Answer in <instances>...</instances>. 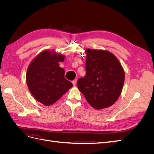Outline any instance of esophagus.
Masks as SVG:
<instances>
[{"instance_id": "esophagus-1", "label": "esophagus", "mask_w": 154, "mask_h": 154, "mask_svg": "<svg viewBox=\"0 0 154 154\" xmlns=\"http://www.w3.org/2000/svg\"><path fill=\"white\" fill-rule=\"evenodd\" d=\"M76 82H77V80H76V79H75V80H74L73 81H72V84H73L74 85H76Z\"/></svg>"}]
</instances>
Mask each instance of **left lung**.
Returning <instances> with one entry per match:
<instances>
[{
  "label": "left lung",
  "mask_w": 154,
  "mask_h": 154,
  "mask_svg": "<svg viewBox=\"0 0 154 154\" xmlns=\"http://www.w3.org/2000/svg\"><path fill=\"white\" fill-rule=\"evenodd\" d=\"M85 53L86 74L78 80V88L93 108H107L117 101L122 93L124 70L109 51L87 49Z\"/></svg>",
  "instance_id": "left-lung-1"
}]
</instances>
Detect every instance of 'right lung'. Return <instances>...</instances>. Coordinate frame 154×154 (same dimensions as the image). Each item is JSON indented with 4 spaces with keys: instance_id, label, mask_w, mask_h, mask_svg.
Instances as JSON below:
<instances>
[{
    "instance_id": "right-lung-1",
    "label": "right lung",
    "mask_w": 154,
    "mask_h": 154,
    "mask_svg": "<svg viewBox=\"0 0 154 154\" xmlns=\"http://www.w3.org/2000/svg\"><path fill=\"white\" fill-rule=\"evenodd\" d=\"M62 54L46 50L41 52L29 64L26 82L34 98L45 106L53 105L73 85L64 77V69L59 62L64 61Z\"/></svg>"
}]
</instances>
